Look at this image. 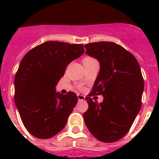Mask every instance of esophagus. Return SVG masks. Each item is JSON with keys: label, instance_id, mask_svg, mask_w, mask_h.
<instances>
[{"label": "esophagus", "instance_id": "1", "mask_svg": "<svg viewBox=\"0 0 159 159\" xmlns=\"http://www.w3.org/2000/svg\"><path fill=\"white\" fill-rule=\"evenodd\" d=\"M77 97H78L79 101H83L85 99V96L83 95H80V94H78V95H77Z\"/></svg>", "mask_w": 159, "mask_h": 159}]
</instances>
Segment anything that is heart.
Wrapping results in <instances>:
<instances>
[{
    "label": "heart",
    "mask_w": 159,
    "mask_h": 159,
    "mask_svg": "<svg viewBox=\"0 0 159 159\" xmlns=\"http://www.w3.org/2000/svg\"><path fill=\"white\" fill-rule=\"evenodd\" d=\"M92 59H93V58H91V57H86V58H84V60H92Z\"/></svg>",
    "instance_id": "obj_1"
}]
</instances>
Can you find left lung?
Returning <instances> with one entry per match:
<instances>
[{"mask_svg":"<svg viewBox=\"0 0 159 159\" xmlns=\"http://www.w3.org/2000/svg\"><path fill=\"white\" fill-rule=\"evenodd\" d=\"M86 54L97 59L100 70L92 92L85 98L88 109L83 115L92 135L102 143H113L127 134L139 111L144 83L135 57L113 42L84 45ZM102 94L98 103L90 98Z\"/></svg>","mask_w":159,"mask_h":159,"instance_id":"left-lung-1","label":"left lung"}]
</instances>
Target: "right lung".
<instances>
[{
    "instance_id": "obj_1",
    "label": "right lung",
    "mask_w": 159,
    "mask_h": 159,
    "mask_svg": "<svg viewBox=\"0 0 159 159\" xmlns=\"http://www.w3.org/2000/svg\"><path fill=\"white\" fill-rule=\"evenodd\" d=\"M84 52L83 44L47 41L26 53L14 80L15 103L32 135L45 139L64 129L78 101L74 92L63 95L56 86L67 66Z\"/></svg>"
}]
</instances>
